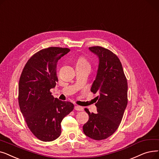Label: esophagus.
<instances>
[{
	"mask_svg": "<svg viewBox=\"0 0 159 159\" xmlns=\"http://www.w3.org/2000/svg\"><path fill=\"white\" fill-rule=\"evenodd\" d=\"M74 109H75V110H76L78 111H81L84 110V108H83L81 106H79V105H75Z\"/></svg>",
	"mask_w": 159,
	"mask_h": 159,
	"instance_id": "esophagus-1",
	"label": "esophagus"
}]
</instances>
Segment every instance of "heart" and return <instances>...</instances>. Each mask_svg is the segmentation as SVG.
<instances>
[{
    "label": "heart",
    "instance_id": "obj_1",
    "mask_svg": "<svg viewBox=\"0 0 159 159\" xmlns=\"http://www.w3.org/2000/svg\"><path fill=\"white\" fill-rule=\"evenodd\" d=\"M76 66H83L90 67V63L84 56H80L76 63Z\"/></svg>",
    "mask_w": 159,
    "mask_h": 159
}]
</instances>
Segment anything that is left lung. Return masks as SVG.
Listing matches in <instances>:
<instances>
[{"label":"left lung","instance_id":"1","mask_svg":"<svg viewBox=\"0 0 159 159\" xmlns=\"http://www.w3.org/2000/svg\"><path fill=\"white\" fill-rule=\"evenodd\" d=\"M99 58L95 80L90 91L99 93L95 104L97 113L90 112L83 129L88 137L101 140L114 133L122 121L127 104V82L119 58L109 50L102 47L89 48Z\"/></svg>","mask_w":159,"mask_h":159}]
</instances>
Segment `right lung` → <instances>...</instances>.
<instances>
[{"label": "right lung", "instance_id": "1", "mask_svg": "<svg viewBox=\"0 0 159 159\" xmlns=\"http://www.w3.org/2000/svg\"><path fill=\"white\" fill-rule=\"evenodd\" d=\"M70 52L67 48L49 47L29 59L19 82V104L26 124L35 137L43 142L57 139L61 123L74 109V104L54 98L50 89L58 78V60Z\"/></svg>", "mask_w": 159, "mask_h": 159}]
</instances>
